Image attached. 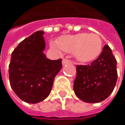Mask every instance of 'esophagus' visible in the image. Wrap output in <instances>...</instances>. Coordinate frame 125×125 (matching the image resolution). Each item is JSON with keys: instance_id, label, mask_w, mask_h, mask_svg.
Instances as JSON below:
<instances>
[{"instance_id": "34e87169", "label": "esophagus", "mask_w": 125, "mask_h": 125, "mask_svg": "<svg viewBox=\"0 0 125 125\" xmlns=\"http://www.w3.org/2000/svg\"><path fill=\"white\" fill-rule=\"evenodd\" d=\"M71 63V61H70V60L66 59H63V61H62L63 65H65V64H66V63Z\"/></svg>"}]
</instances>
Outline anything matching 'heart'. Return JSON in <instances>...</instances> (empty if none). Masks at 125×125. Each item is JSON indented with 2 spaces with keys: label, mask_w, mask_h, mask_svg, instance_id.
I'll return each mask as SVG.
<instances>
[{
  "label": "heart",
  "mask_w": 125,
  "mask_h": 125,
  "mask_svg": "<svg viewBox=\"0 0 125 125\" xmlns=\"http://www.w3.org/2000/svg\"><path fill=\"white\" fill-rule=\"evenodd\" d=\"M51 45L58 51L63 50L74 53L78 62L87 63L94 61L99 56L103 48V41L97 34L78 33L63 36L59 39V43L52 41Z\"/></svg>",
  "instance_id": "b5f03b06"
}]
</instances>
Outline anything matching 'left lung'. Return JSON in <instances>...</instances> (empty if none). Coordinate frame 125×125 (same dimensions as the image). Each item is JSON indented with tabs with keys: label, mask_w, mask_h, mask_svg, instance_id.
<instances>
[{
	"label": "left lung",
	"mask_w": 125,
	"mask_h": 125,
	"mask_svg": "<svg viewBox=\"0 0 125 125\" xmlns=\"http://www.w3.org/2000/svg\"><path fill=\"white\" fill-rule=\"evenodd\" d=\"M117 80L116 60L108 45L90 64L77 65L75 95L86 103H99L112 93Z\"/></svg>",
	"instance_id": "8db88e82"
}]
</instances>
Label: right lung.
<instances>
[{"label": "right lung", "mask_w": 125, "mask_h": 125, "mask_svg": "<svg viewBox=\"0 0 125 125\" xmlns=\"http://www.w3.org/2000/svg\"><path fill=\"white\" fill-rule=\"evenodd\" d=\"M43 31L22 40L11 53L9 66L11 87L22 101L37 104L50 94L55 77L62 68V59L50 60L43 53Z\"/></svg>", "instance_id": "obj_1"}]
</instances>
